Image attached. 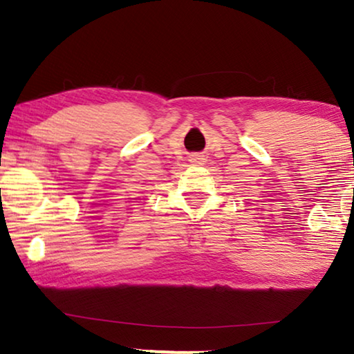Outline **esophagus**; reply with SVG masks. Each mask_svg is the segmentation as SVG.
<instances>
[{
    "mask_svg": "<svg viewBox=\"0 0 354 354\" xmlns=\"http://www.w3.org/2000/svg\"><path fill=\"white\" fill-rule=\"evenodd\" d=\"M194 162H203V158H201V156H194Z\"/></svg>",
    "mask_w": 354,
    "mask_h": 354,
    "instance_id": "1",
    "label": "esophagus"
}]
</instances>
